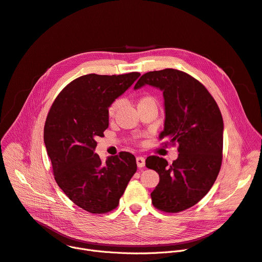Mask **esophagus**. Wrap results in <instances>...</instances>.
<instances>
[{
  "label": "esophagus",
  "mask_w": 262,
  "mask_h": 262,
  "mask_svg": "<svg viewBox=\"0 0 262 262\" xmlns=\"http://www.w3.org/2000/svg\"><path fill=\"white\" fill-rule=\"evenodd\" d=\"M136 161H137V166H138L139 168H143L145 166V159L144 157L142 156H138L136 158Z\"/></svg>",
  "instance_id": "1"
}]
</instances>
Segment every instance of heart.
Returning a JSON list of instances; mask_svg holds the SVG:
<instances>
[{"label":"heart","mask_w":262,"mask_h":262,"mask_svg":"<svg viewBox=\"0 0 262 262\" xmlns=\"http://www.w3.org/2000/svg\"><path fill=\"white\" fill-rule=\"evenodd\" d=\"M120 105H121V100L120 99H117V100L113 101L112 103L109 104V106L107 108V116H108L109 119L115 118ZM144 105H156L157 106V100H156L155 96L150 95V94L141 95L139 100H138V107L144 106Z\"/></svg>","instance_id":"1"}]
</instances>
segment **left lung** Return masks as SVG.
I'll return each mask as SVG.
<instances>
[{"mask_svg": "<svg viewBox=\"0 0 262 262\" xmlns=\"http://www.w3.org/2000/svg\"><path fill=\"white\" fill-rule=\"evenodd\" d=\"M144 85L163 91L166 120L159 139H168L164 145L177 144L180 152L172 164L158 156L146 158L145 166L159 174L152 203L160 211L177 213L198 204L216 180L223 159V118L209 91L186 72L150 71L135 89Z\"/></svg>", "mask_w": 262, "mask_h": 262, "instance_id": "8db88e82", "label": "left lung"}]
</instances>
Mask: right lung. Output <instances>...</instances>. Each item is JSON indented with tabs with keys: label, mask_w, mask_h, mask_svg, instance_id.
I'll use <instances>...</instances> for the list:
<instances>
[{
	"label": "right lung",
	"mask_w": 262,
	"mask_h": 262,
	"mask_svg": "<svg viewBox=\"0 0 262 262\" xmlns=\"http://www.w3.org/2000/svg\"><path fill=\"white\" fill-rule=\"evenodd\" d=\"M139 76L138 72L79 76L60 91L48 114L43 138L55 181L90 213L116 209L137 171L132 153L120 152L103 163L94 148L96 138L108 128L109 104Z\"/></svg>",
	"instance_id": "1"
}]
</instances>
